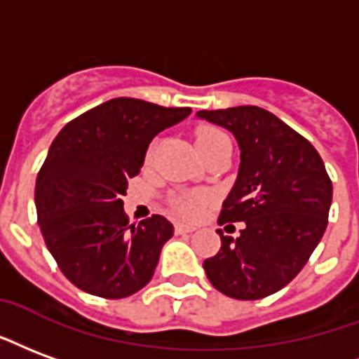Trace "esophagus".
<instances>
[{"label":"esophagus","mask_w":359,"mask_h":359,"mask_svg":"<svg viewBox=\"0 0 359 359\" xmlns=\"http://www.w3.org/2000/svg\"><path fill=\"white\" fill-rule=\"evenodd\" d=\"M175 232L190 233V232H194V226H188V224H180V222H177V224H175Z\"/></svg>","instance_id":"34e87169"}]
</instances>
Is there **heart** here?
I'll use <instances>...</instances> for the list:
<instances>
[{
	"instance_id": "1",
	"label": "heart",
	"mask_w": 359,
	"mask_h": 359,
	"mask_svg": "<svg viewBox=\"0 0 359 359\" xmlns=\"http://www.w3.org/2000/svg\"><path fill=\"white\" fill-rule=\"evenodd\" d=\"M228 139L224 133L217 129V127H200L196 131V146L200 154H203L209 148H213L215 144H219L220 140ZM172 209L180 215V217H187L192 219L196 215L200 213L201 205H203V196L201 194H177L171 200Z\"/></svg>"
}]
</instances>
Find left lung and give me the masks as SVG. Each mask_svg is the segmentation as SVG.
Masks as SVG:
<instances>
[{
  "label": "left lung",
  "mask_w": 359,
  "mask_h": 359,
  "mask_svg": "<svg viewBox=\"0 0 359 359\" xmlns=\"http://www.w3.org/2000/svg\"><path fill=\"white\" fill-rule=\"evenodd\" d=\"M198 118L238 140L240 171L219 224L245 222L236 240L217 230L222 243L203 262L205 274L226 297L264 299L285 287L314 253L327 228L333 184L314 146L264 108L201 110Z\"/></svg>",
  "instance_id": "obj_1"
}]
</instances>
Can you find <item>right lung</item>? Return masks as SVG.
I'll use <instances>...</instances> for the list:
<instances>
[{
  "label": "right lung",
  "mask_w": 359,
  "mask_h": 359,
  "mask_svg": "<svg viewBox=\"0 0 359 359\" xmlns=\"http://www.w3.org/2000/svg\"><path fill=\"white\" fill-rule=\"evenodd\" d=\"M190 112L112 98L72 119L53 140L36 180V209L45 245L76 287L123 299L152 280L172 224L161 215L129 224L121 198L154 137Z\"/></svg>",
  "instance_id": "right-lung-1"
}]
</instances>
